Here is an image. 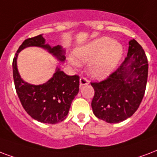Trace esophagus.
<instances>
[{
    "mask_svg": "<svg viewBox=\"0 0 157 157\" xmlns=\"http://www.w3.org/2000/svg\"><path fill=\"white\" fill-rule=\"evenodd\" d=\"M89 84V81L87 80L86 77H81L80 78V86H85V85H88Z\"/></svg>",
    "mask_w": 157,
    "mask_h": 157,
    "instance_id": "obj_1",
    "label": "esophagus"
}]
</instances>
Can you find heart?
<instances>
[{
    "label": "heart",
    "instance_id": "heart-1",
    "mask_svg": "<svg viewBox=\"0 0 157 157\" xmlns=\"http://www.w3.org/2000/svg\"><path fill=\"white\" fill-rule=\"evenodd\" d=\"M76 58L71 56L69 61L74 66L80 62L89 64V72L95 78H105L113 71L121 59L123 47L109 37H101L78 48L75 52Z\"/></svg>",
    "mask_w": 157,
    "mask_h": 157
}]
</instances>
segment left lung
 <instances>
[{
  "instance_id": "1",
  "label": "left lung",
  "mask_w": 157,
  "mask_h": 157,
  "mask_svg": "<svg viewBox=\"0 0 157 157\" xmlns=\"http://www.w3.org/2000/svg\"><path fill=\"white\" fill-rule=\"evenodd\" d=\"M148 62L142 46L135 39L129 41L124 63L107 79L91 82L94 95L93 113L109 124L119 123L137 111L145 94Z\"/></svg>"
}]
</instances>
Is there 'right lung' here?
Returning <instances> with one entry per match:
<instances>
[{
  "label": "right lung",
  "instance_id": "add662e5",
  "mask_svg": "<svg viewBox=\"0 0 157 157\" xmlns=\"http://www.w3.org/2000/svg\"><path fill=\"white\" fill-rule=\"evenodd\" d=\"M27 47H40L59 61H65V51L59 45L45 44L42 34L25 39L13 59V78L18 97L25 110L33 119L44 124H55L63 121L68 114L71 104L79 91L80 77L67 76L57 67L53 76L43 85H31L20 77L17 68L18 53Z\"/></svg>",
  "mask_w": 157,
  "mask_h": 157
}]
</instances>
